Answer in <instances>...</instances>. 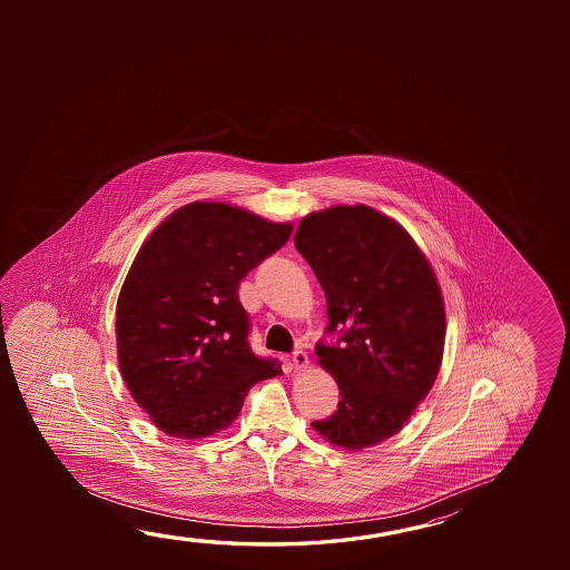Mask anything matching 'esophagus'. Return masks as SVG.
Returning <instances> with one entry per match:
<instances>
[{
    "mask_svg": "<svg viewBox=\"0 0 570 570\" xmlns=\"http://www.w3.org/2000/svg\"><path fill=\"white\" fill-rule=\"evenodd\" d=\"M308 364L309 357L306 352L298 350V352H294V354H292V367H294V372H304V370L308 367Z\"/></svg>",
    "mask_w": 570,
    "mask_h": 570,
    "instance_id": "obj_1",
    "label": "esophagus"
}]
</instances>
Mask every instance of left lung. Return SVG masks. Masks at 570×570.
I'll return each mask as SVG.
<instances>
[{
    "instance_id": "8db88e82",
    "label": "left lung",
    "mask_w": 570,
    "mask_h": 570,
    "mask_svg": "<svg viewBox=\"0 0 570 570\" xmlns=\"http://www.w3.org/2000/svg\"><path fill=\"white\" fill-rule=\"evenodd\" d=\"M294 243L326 294L317 362L336 377L337 410L312 428L360 451L403 430L428 397L445 345L435 272L407 230L372 206H332L304 216Z\"/></svg>"
}]
</instances>
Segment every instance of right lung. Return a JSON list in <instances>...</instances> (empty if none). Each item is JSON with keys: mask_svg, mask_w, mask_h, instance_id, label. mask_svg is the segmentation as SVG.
Instances as JSON below:
<instances>
[{"mask_svg": "<svg viewBox=\"0 0 570 570\" xmlns=\"http://www.w3.org/2000/svg\"><path fill=\"white\" fill-rule=\"evenodd\" d=\"M289 234V223L198 200L140 246L117 299V357L132 400L170 438L226 430L254 383L282 374L250 350L238 286Z\"/></svg>", "mask_w": 570, "mask_h": 570, "instance_id": "right-lung-1", "label": "right lung"}]
</instances>
